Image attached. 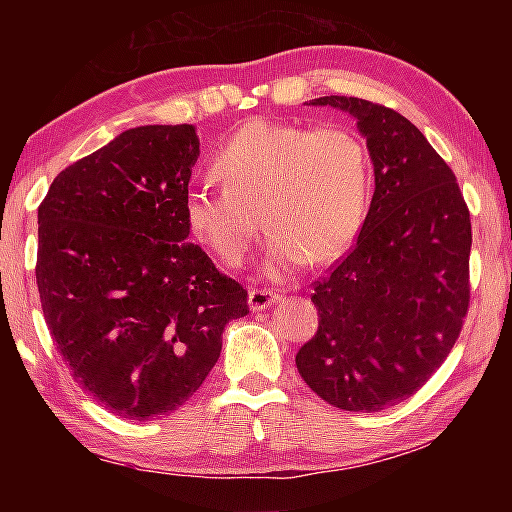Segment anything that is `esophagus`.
<instances>
[{"label":"esophagus","instance_id":"esophagus-1","mask_svg":"<svg viewBox=\"0 0 512 512\" xmlns=\"http://www.w3.org/2000/svg\"><path fill=\"white\" fill-rule=\"evenodd\" d=\"M277 300H280V296L273 293L271 289H250L248 293V307L253 311H264L271 305H275Z\"/></svg>","mask_w":512,"mask_h":512}]
</instances>
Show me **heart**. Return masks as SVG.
Returning <instances> with one entry per match:
<instances>
[{
	"mask_svg": "<svg viewBox=\"0 0 512 512\" xmlns=\"http://www.w3.org/2000/svg\"><path fill=\"white\" fill-rule=\"evenodd\" d=\"M221 189L194 185L183 212L192 237L232 268L250 255L262 212L271 230L266 271L289 275L329 264L350 250L368 216L370 151L345 126L307 128L253 119L214 155Z\"/></svg>",
	"mask_w": 512,
	"mask_h": 512,
	"instance_id": "1",
	"label": "heart"
}]
</instances>
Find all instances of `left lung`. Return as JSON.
Segmentation results:
<instances>
[{
	"mask_svg": "<svg viewBox=\"0 0 512 512\" xmlns=\"http://www.w3.org/2000/svg\"><path fill=\"white\" fill-rule=\"evenodd\" d=\"M309 103L357 119L375 194L357 244L314 282L318 329L296 366L327 404L375 413L420 391L461 334L470 307V210L454 171L400 112L357 97Z\"/></svg>",
	"mask_w": 512,
	"mask_h": 512,
	"instance_id": "obj_1",
	"label": "left lung"
}]
</instances>
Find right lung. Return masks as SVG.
<instances>
[{"label": "right lung", "mask_w": 512, "mask_h": 512, "mask_svg": "<svg viewBox=\"0 0 512 512\" xmlns=\"http://www.w3.org/2000/svg\"><path fill=\"white\" fill-rule=\"evenodd\" d=\"M194 126H140L69 164L38 207L36 280L60 357L110 413L164 418L219 361L248 291L189 241Z\"/></svg>", "instance_id": "obj_1"}]
</instances>
